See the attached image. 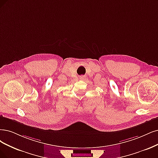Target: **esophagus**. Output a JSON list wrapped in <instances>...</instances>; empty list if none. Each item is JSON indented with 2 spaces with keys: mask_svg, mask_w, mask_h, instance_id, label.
Returning <instances> with one entry per match:
<instances>
[{
  "mask_svg": "<svg viewBox=\"0 0 158 158\" xmlns=\"http://www.w3.org/2000/svg\"><path fill=\"white\" fill-rule=\"evenodd\" d=\"M81 78H83V77H81Z\"/></svg>",
  "mask_w": 158,
  "mask_h": 158,
  "instance_id": "esophagus-1",
  "label": "esophagus"
}]
</instances>
